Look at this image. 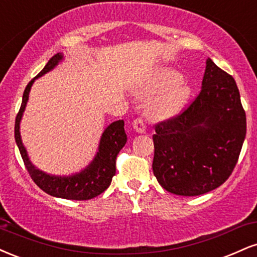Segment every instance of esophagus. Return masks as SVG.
Segmentation results:
<instances>
[{
    "label": "esophagus",
    "mask_w": 257,
    "mask_h": 257,
    "mask_svg": "<svg viewBox=\"0 0 257 257\" xmlns=\"http://www.w3.org/2000/svg\"><path fill=\"white\" fill-rule=\"evenodd\" d=\"M134 128L138 134H144L146 132V122H144V120L142 117H136L134 120Z\"/></svg>",
    "instance_id": "1"
}]
</instances>
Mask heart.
I'll return each instance as SVG.
<instances>
[{
    "label": "heart",
    "instance_id": "1",
    "mask_svg": "<svg viewBox=\"0 0 257 257\" xmlns=\"http://www.w3.org/2000/svg\"><path fill=\"white\" fill-rule=\"evenodd\" d=\"M179 72L171 68H159L141 81L137 91L142 96H156L149 105V114L156 119L176 115L183 109L190 97V89L182 84Z\"/></svg>",
    "mask_w": 257,
    "mask_h": 257
}]
</instances>
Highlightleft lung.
<instances>
[{
    "instance_id": "8db88e82",
    "label": "left lung",
    "mask_w": 257,
    "mask_h": 257,
    "mask_svg": "<svg viewBox=\"0 0 257 257\" xmlns=\"http://www.w3.org/2000/svg\"><path fill=\"white\" fill-rule=\"evenodd\" d=\"M245 134L236 81L208 57L200 93L177 115L155 123L154 176L171 194H207L232 174Z\"/></svg>"
}]
</instances>
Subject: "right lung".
<instances>
[{"label":"right lung","instance_id":"right-lung-1","mask_svg":"<svg viewBox=\"0 0 257 257\" xmlns=\"http://www.w3.org/2000/svg\"><path fill=\"white\" fill-rule=\"evenodd\" d=\"M61 59V54H55L48 61L45 67L25 87V91H24L23 95V102H21L20 109L18 111L17 117H15V142H17L18 148H19L20 155L23 158L24 165H25L30 177L32 178L33 182L37 184L39 189L43 190L48 195L55 196V197L66 198V200L86 201L91 200V198L102 194L104 190H107L111 183V178L115 176L116 156L126 144V142H127V136H126L125 128H123V125H125L123 120H117V121L111 122L104 130L101 142H99L98 153L95 160L83 172L74 174L72 177L62 178L49 176V174H45L44 172L35 168V166H32L29 158H27L26 150L23 143H21L20 138V120L21 116H23L24 109H25L27 99H29V92L33 81H35L36 78L41 77V75H43L55 67L57 62Z\"/></svg>","mask_w":257,"mask_h":257}]
</instances>
